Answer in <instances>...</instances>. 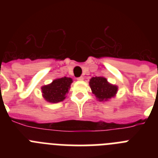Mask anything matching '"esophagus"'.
Here are the masks:
<instances>
[{
	"instance_id": "34e87169",
	"label": "esophagus",
	"mask_w": 158,
	"mask_h": 158,
	"mask_svg": "<svg viewBox=\"0 0 158 158\" xmlns=\"http://www.w3.org/2000/svg\"><path fill=\"white\" fill-rule=\"evenodd\" d=\"M77 80L80 81H82L84 80V77H77Z\"/></svg>"
}]
</instances>
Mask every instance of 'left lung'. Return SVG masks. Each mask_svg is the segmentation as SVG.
<instances>
[{
    "label": "left lung",
    "mask_w": 158,
    "mask_h": 158,
    "mask_svg": "<svg viewBox=\"0 0 158 158\" xmlns=\"http://www.w3.org/2000/svg\"><path fill=\"white\" fill-rule=\"evenodd\" d=\"M92 93L99 101H108L115 97L118 92V86L107 81L104 77H93L89 81Z\"/></svg>",
    "instance_id": "obj_1"
}]
</instances>
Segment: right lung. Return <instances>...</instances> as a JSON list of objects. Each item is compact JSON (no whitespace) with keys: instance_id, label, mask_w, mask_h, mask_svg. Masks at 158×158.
I'll use <instances>...</instances> for the list:
<instances>
[{"instance_id":"right-lung-1","label":"right lung","mask_w":158,"mask_h":158,"mask_svg":"<svg viewBox=\"0 0 158 158\" xmlns=\"http://www.w3.org/2000/svg\"><path fill=\"white\" fill-rule=\"evenodd\" d=\"M72 83L73 79L70 77L56 78L51 83L42 86V96L46 101L52 104L63 101Z\"/></svg>"}]
</instances>
